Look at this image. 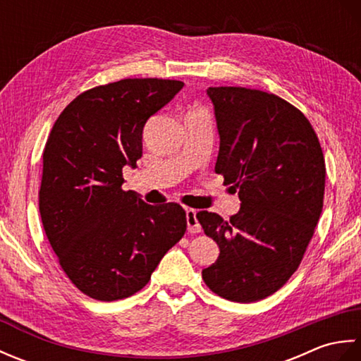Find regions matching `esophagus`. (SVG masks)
I'll list each match as a JSON object with an SVG mask.
<instances>
[{"mask_svg":"<svg viewBox=\"0 0 361 361\" xmlns=\"http://www.w3.org/2000/svg\"><path fill=\"white\" fill-rule=\"evenodd\" d=\"M186 221H188V231L189 233H200L202 226L198 224L197 211L195 209H186Z\"/></svg>","mask_w":361,"mask_h":361,"instance_id":"34e87169","label":"esophagus"}]
</instances>
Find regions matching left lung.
Masks as SVG:
<instances>
[{
    "label": "left lung",
    "instance_id": "1",
    "mask_svg": "<svg viewBox=\"0 0 361 361\" xmlns=\"http://www.w3.org/2000/svg\"><path fill=\"white\" fill-rule=\"evenodd\" d=\"M220 136L216 173L239 192L240 209L224 220L200 211L204 234L220 248L202 278L234 302L273 295L296 271L323 211L326 164L309 119L279 96L209 87Z\"/></svg>",
    "mask_w": 361,
    "mask_h": 361
}]
</instances>
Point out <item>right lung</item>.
I'll list each match as a JSON object with an SVG mask.
<instances>
[{"label": "right lung", "instance_id": "right-lung-1", "mask_svg": "<svg viewBox=\"0 0 361 361\" xmlns=\"http://www.w3.org/2000/svg\"><path fill=\"white\" fill-rule=\"evenodd\" d=\"M185 87L124 79L79 94L54 124L43 152L38 206L63 271L97 301L135 295L186 233L176 203L152 206L122 190V167L142 157L145 122Z\"/></svg>", "mask_w": 361, "mask_h": 361}]
</instances>
